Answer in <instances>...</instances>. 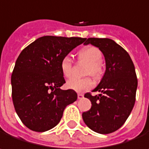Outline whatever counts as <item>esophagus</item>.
<instances>
[{"mask_svg": "<svg viewBox=\"0 0 149 149\" xmlns=\"http://www.w3.org/2000/svg\"><path fill=\"white\" fill-rule=\"evenodd\" d=\"M77 98H78V99H82V98H84V94H82V93H78V94H77Z\"/></svg>", "mask_w": 149, "mask_h": 149, "instance_id": "obj_1", "label": "esophagus"}]
</instances>
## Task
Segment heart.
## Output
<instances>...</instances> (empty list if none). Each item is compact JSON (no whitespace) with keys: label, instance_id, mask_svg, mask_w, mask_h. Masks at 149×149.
Masks as SVG:
<instances>
[{"label":"heart","instance_id":"b5f03b06","mask_svg":"<svg viewBox=\"0 0 149 149\" xmlns=\"http://www.w3.org/2000/svg\"><path fill=\"white\" fill-rule=\"evenodd\" d=\"M78 58L85 61L88 65L86 74L98 78L103 74V67L100 63L103 55L102 52L94 46H87L78 52ZM60 70L65 77H69L72 72V62L69 56L64 57L60 61ZM94 85V82L91 77L77 78L72 77L66 82V87L77 92H82L91 89Z\"/></svg>","mask_w":149,"mask_h":149}]
</instances>
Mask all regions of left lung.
<instances>
[{"label": "left lung", "mask_w": 149, "mask_h": 149, "mask_svg": "<svg viewBox=\"0 0 149 149\" xmlns=\"http://www.w3.org/2000/svg\"><path fill=\"white\" fill-rule=\"evenodd\" d=\"M98 47L105 59L106 70L93 91L84 95L91 102L90 110L82 114L84 123L99 134H109L120 129L130 115L135 102L137 78L129 53L110 39L89 38L84 43Z\"/></svg>", "instance_id": "left-lung-1"}]
</instances>
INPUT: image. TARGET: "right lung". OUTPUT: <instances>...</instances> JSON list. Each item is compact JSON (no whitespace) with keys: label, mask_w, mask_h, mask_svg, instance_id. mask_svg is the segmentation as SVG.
<instances>
[{"label":"right lung","mask_w":149,"mask_h":149,"mask_svg":"<svg viewBox=\"0 0 149 149\" xmlns=\"http://www.w3.org/2000/svg\"><path fill=\"white\" fill-rule=\"evenodd\" d=\"M85 39L43 36L19 55L11 77L15 111L29 130L45 132L61 120L67 105L77 98L72 90H61L65 83L61 59Z\"/></svg>","instance_id":"obj_1"}]
</instances>
